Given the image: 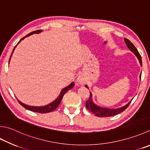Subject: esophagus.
Here are the masks:
<instances>
[{"label": "esophagus", "instance_id": "34e87169", "mask_svg": "<svg viewBox=\"0 0 150 150\" xmlns=\"http://www.w3.org/2000/svg\"><path fill=\"white\" fill-rule=\"evenodd\" d=\"M77 81L79 82V83L84 84L85 83V82H86V78H85L84 75H80L77 78Z\"/></svg>", "mask_w": 150, "mask_h": 150}]
</instances>
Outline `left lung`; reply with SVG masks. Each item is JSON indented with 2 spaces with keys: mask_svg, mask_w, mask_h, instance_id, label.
<instances>
[{
  "mask_svg": "<svg viewBox=\"0 0 150 150\" xmlns=\"http://www.w3.org/2000/svg\"><path fill=\"white\" fill-rule=\"evenodd\" d=\"M125 42L127 44V47H129L131 51L133 52V53L137 56V57L138 58V59L140 61V65H142V58L141 56H140V53L138 51V50L137 48L134 47V45L127 38H125ZM140 79H141V74H140ZM86 88H88L86 85ZM90 98L88 100L86 101V107L87 108V109L90 112H92L94 115L98 117H110V116H116L117 114H118L122 112L123 111H124L126 108L128 107L129 105L131 103V101H129L128 103L125 105V106L120 107L118 108H116V109H110V108H102L100 107L97 106L96 105L93 103L92 101V95L91 92H90Z\"/></svg>",
  "mask_w": 150,
  "mask_h": 150,
  "instance_id": "left-lung-1",
  "label": "left lung"
}]
</instances>
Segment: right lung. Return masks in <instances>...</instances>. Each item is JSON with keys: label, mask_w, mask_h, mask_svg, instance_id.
<instances>
[{"label": "right lung", "mask_w": 150, "mask_h": 150, "mask_svg": "<svg viewBox=\"0 0 150 150\" xmlns=\"http://www.w3.org/2000/svg\"><path fill=\"white\" fill-rule=\"evenodd\" d=\"M42 30H35V31H33L30 32V33H29L28 34L26 35V36H25V37H23L22 39H21L19 42H18V43L21 42V41L23 40V39H24L26 37H28L30 36V35L31 34H35V33H40V32H42ZM18 43L17 44V45L15 46V47L13 50L12 52H11V56H10V60H9V62H10V58H11V55H12L13 52V51L15 48L16 47V46L18 45ZM75 85V83H73V82H72V83L70 84L68 86H67L66 88H64V89H62V90L61 91V92L60 93L59 96L58 97V98L55 99V100L54 101H52V103H51L47 105H45V106H43V107H33V106H29V105H26L24 103H21V101H19V100H17L19 102V103L21 105L22 107H23L24 108H25L27 110H31L32 111V112H38V113H48V112H52V111H53L54 110H55L56 108H57L58 106H59V105L60 103V102L62 101V99L64 95L65 94L66 92H67V91H68L69 90L71 89Z\"/></svg>", "instance_id": "obj_1"}]
</instances>
